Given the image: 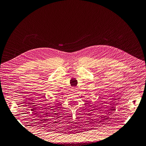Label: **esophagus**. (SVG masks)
I'll list each match as a JSON object with an SVG mask.
<instances>
[{
  "mask_svg": "<svg viewBox=\"0 0 146 146\" xmlns=\"http://www.w3.org/2000/svg\"><path fill=\"white\" fill-rule=\"evenodd\" d=\"M77 88L76 87H72V90L73 91H76V90H77Z\"/></svg>",
  "mask_w": 146,
  "mask_h": 146,
  "instance_id": "obj_1",
  "label": "esophagus"
}]
</instances>
